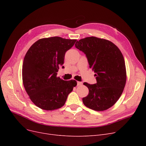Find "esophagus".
I'll return each mask as SVG.
<instances>
[{
	"label": "esophagus",
	"mask_w": 146,
	"mask_h": 146,
	"mask_svg": "<svg viewBox=\"0 0 146 146\" xmlns=\"http://www.w3.org/2000/svg\"><path fill=\"white\" fill-rule=\"evenodd\" d=\"M77 83H78V86H80L82 85V83L80 82H78Z\"/></svg>",
	"instance_id": "esophagus-1"
}]
</instances>
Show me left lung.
Instances as JSON below:
<instances>
[{"label": "left lung", "instance_id": "1", "mask_svg": "<svg viewBox=\"0 0 146 146\" xmlns=\"http://www.w3.org/2000/svg\"><path fill=\"white\" fill-rule=\"evenodd\" d=\"M75 47L85 54L97 83L84 82L89 94L83 104L96 111L110 108L122 95L127 80L123 55L116 45L103 38L90 36L77 41Z\"/></svg>", "mask_w": 146, "mask_h": 146}]
</instances>
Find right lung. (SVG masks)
<instances>
[{"mask_svg": "<svg viewBox=\"0 0 146 146\" xmlns=\"http://www.w3.org/2000/svg\"><path fill=\"white\" fill-rule=\"evenodd\" d=\"M76 40L59 36L44 38L27 52L22 65L23 85L38 108L46 111L61 108L77 85L74 80H64L57 76L59 66L64 64L66 52Z\"/></svg>", "mask_w": 146, "mask_h": 146, "instance_id": "1", "label": "right lung"}]
</instances>
